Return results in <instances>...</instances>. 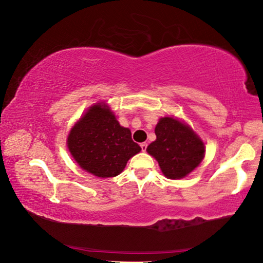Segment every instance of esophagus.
Returning a JSON list of instances; mask_svg holds the SVG:
<instances>
[{
	"label": "esophagus",
	"instance_id": "34e87169",
	"mask_svg": "<svg viewBox=\"0 0 263 263\" xmlns=\"http://www.w3.org/2000/svg\"><path fill=\"white\" fill-rule=\"evenodd\" d=\"M140 147L142 152H146V149H147V144H146V142H142V144H140Z\"/></svg>",
	"mask_w": 263,
	"mask_h": 263
}]
</instances>
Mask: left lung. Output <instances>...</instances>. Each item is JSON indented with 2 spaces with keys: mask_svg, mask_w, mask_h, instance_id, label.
Listing matches in <instances>:
<instances>
[{
  "mask_svg": "<svg viewBox=\"0 0 263 263\" xmlns=\"http://www.w3.org/2000/svg\"><path fill=\"white\" fill-rule=\"evenodd\" d=\"M155 136L157 139L151 142L146 151L157 160L168 179L185 177L204 159V142L193 128L179 119L160 118L155 126Z\"/></svg>",
  "mask_w": 263,
  "mask_h": 263,
  "instance_id": "obj_1",
  "label": "left lung"
}]
</instances>
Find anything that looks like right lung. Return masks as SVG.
<instances>
[{
    "label": "right lung",
    "instance_id": "right-lung-1",
    "mask_svg": "<svg viewBox=\"0 0 263 263\" xmlns=\"http://www.w3.org/2000/svg\"><path fill=\"white\" fill-rule=\"evenodd\" d=\"M67 147L83 171L97 177L121 174L140 146L131 131L119 125L108 104L96 103L75 123L67 137Z\"/></svg>",
    "mask_w": 263,
    "mask_h": 263
}]
</instances>
